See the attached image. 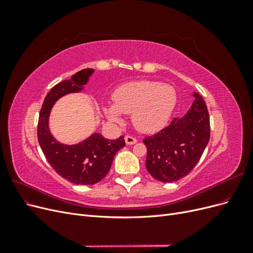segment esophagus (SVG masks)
<instances>
[{
	"mask_svg": "<svg viewBox=\"0 0 253 253\" xmlns=\"http://www.w3.org/2000/svg\"><path fill=\"white\" fill-rule=\"evenodd\" d=\"M125 141H126V143L127 145H132V144H135V143L137 142V139L134 138V137H132V136L126 135V136L125 137Z\"/></svg>",
	"mask_w": 253,
	"mask_h": 253,
	"instance_id": "1",
	"label": "esophagus"
}]
</instances>
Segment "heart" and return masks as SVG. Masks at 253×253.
I'll return each mask as SVG.
<instances>
[{"instance_id":"b5f03b06","label":"heart","mask_w":253,"mask_h":253,"mask_svg":"<svg viewBox=\"0 0 253 253\" xmlns=\"http://www.w3.org/2000/svg\"><path fill=\"white\" fill-rule=\"evenodd\" d=\"M114 105H104L109 120L121 122V114H132L133 126L141 133H155L170 120L177 102L173 86L156 81L124 84L113 94Z\"/></svg>"}]
</instances>
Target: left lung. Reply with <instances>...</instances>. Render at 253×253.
Instances as JSON below:
<instances>
[{
  "label": "left lung",
  "instance_id": "left-lung-1",
  "mask_svg": "<svg viewBox=\"0 0 253 253\" xmlns=\"http://www.w3.org/2000/svg\"><path fill=\"white\" fill-rule=\"evenodd\" d=\"M187 114L174 118L157 134L145 137V167L155 179L173 182L185 177L201 159L210 139V119L203 97L193 93Z\"/></svg>",
  "mask_w": 253,
  "mask_h": 253
}]
</instances>
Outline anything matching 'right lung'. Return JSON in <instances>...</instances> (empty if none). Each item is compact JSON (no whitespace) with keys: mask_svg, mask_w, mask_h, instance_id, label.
<instances>
[{"mask_svg":"<svg viewBox=\"0 0 253 253\" xmlns=\"http://www.w3.org/2000/svg\"><path fill=\"white\" fill-rule=\"evenodd\" d=\"M94 72L85 68L53 86L44 99L38 122V140L47 162L61 177L75 185H95L103 179L116 153L126 145L124 136L109 140L99 133H93L79 143L64 144L50 133L48 124L52 106L63 96L82 91Z\"/></svg>","mask_w":253,"mask_h":253,"instance_id":"add662e5","label":"right lung"}]
</instances>
